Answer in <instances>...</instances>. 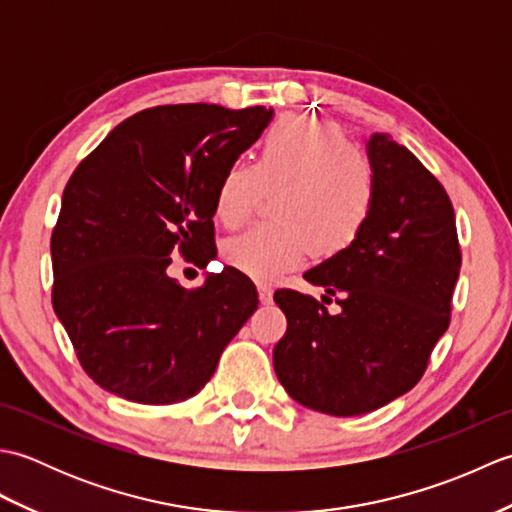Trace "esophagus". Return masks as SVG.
Returning <instances> with one entry per match:
<instances>
[{
    "instance_id": "34e87169",
    "label": "esophagus",
    "mask_w": 512,
    "mask_h": 512,
    "mask_svg": "<svg viewBox=\"0 0 512 512\" xmlns=\"http://www.w3.org/2000/svg\"><path fill=\"white\" fill-rule=\"evenodd\" d=\"M257 295H259V303H262V306H270V303H273V290H270L268 286H259Z\"/></svg>"
}]
</instances>
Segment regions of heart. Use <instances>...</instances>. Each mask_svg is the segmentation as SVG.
Listing matches in <instances>:
<instances>
[{
	"instance_id": "b5f03b06",
	"label": "heart",
	"mask_w": 512,
	"mask_h": 512,
	"mask_svg": "<svg viewBox=\"0 0 512 512\" xmlns=\"http://www.w3.org/2000/svg\"><path fill=\"white\" fill-rule=\"evenodd\" d=\"M266 191L277 193V222L224 244L226 264L262 284L295 270L310 250L319 259L347 253L376 211L378 178L372 160L339 125L290 114L268 127L255 165L235 160L224 169L215 217L224 226L244 224Z\"/></svg>"
}]
</instances>
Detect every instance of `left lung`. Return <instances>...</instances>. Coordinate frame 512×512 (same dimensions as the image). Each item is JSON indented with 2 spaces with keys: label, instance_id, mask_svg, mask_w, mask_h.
I'll list each match as a JSON object with an SVG mask.
<instances>
[{
  "label": "left lung",
  "instance_id": "8db88e82",
  "mask_svg": "<svg viewBox=\"0 0 512 512\" xmlns=\"http://www.w3.org/2000/svg\"><path fill=\"white\" fill-rule=\"evenodd\" d=\"M367 154L378 178L372 220L347 253L303 275L339 312L297 290L275 292L288 319L273 350L279 383L330 416H361L418 383L451 323L462 266L442 182L387 134L369 138Z\"/></svg>",
  "mask_w": 512,
  "mask_h": 512
}]
</instances>
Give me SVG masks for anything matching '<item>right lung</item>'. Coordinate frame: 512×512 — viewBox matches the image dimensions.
I'll list each match as a JSON object with an SVG mask.
<instances>
[{
    "label": "right lung",
    "mask_w": 512,
    "mask_h": 512,
    "mask_svg": "<svg viewBox=\"0 0 512 512\" xmlns=\"http://www.w3.org/2000/svg\"><path fill=\"white\" fill-rule=\"evenodd\" d=\"M273 118L264 105H158L125 118L65 184L52 231V306L96 385L143 405L187 400L257 310L235 268L182 288L171 255L215 257L224 169Z\"/></svg>",
    "instance_id": "add662e5"
}]
</instances>
